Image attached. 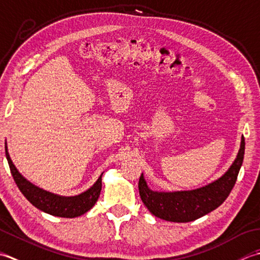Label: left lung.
I'll return each mask as SVG.
<instances>
[{"label":"left lung","instance_id":"8db88e82","mask_svg":"<svg viewBox=\"0 0 260 260\" xmlns=\"http://www.w3.org/2000/svg\"><path fill=\"white\" fill-rule=\"evenodd\" d=\"M245 155V138L241 137L236 159L218 179L202 187L187 190H153L141 174L139 194L147 209L157 218L171 222H190L210 213L224 202L235 186Z\"/></svg>","mask_w":260,"mask_h":260}]
</instances>
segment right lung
Masks as SVG:
<instances>
[{"label":"right lung","instance_id":"1","mask_svg":"<svg viewBox=\"0 0 260 260\" xmlns=\"http://www.w3.org/2000/svg\"><path fill=\"white\" fill-rule=\"evenodd\" d=\"M5 155L9 162L11 174L14 178V182L21 190L25 199L36 206L37 209L41 210L45 213H48L59 218H76V216L86 213L91 210L100 197L101 189H102V175L98 178L91 187L78 195L74 197H62L59 194L48 192L42 189L35 184L29 182L18 168L15 167L11 157L9 155L8 146L5 142Z\"/></svg>","mask_w":260,"mask_h":260}]
</instances>
